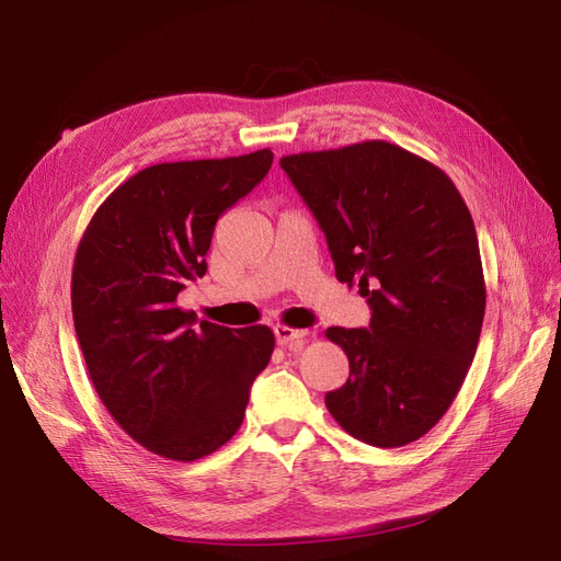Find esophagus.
<instances>
[{"instance_id":"1","label":"esophagus","mask_w":561,"mask_h":561,"mask_svg":"<svg viewBox=\"0 0 561 561\" xmlns=\"http://www.w3.org/2000/svg\"><path fill=\"white\" fill-rule=\"evenodd\" d=\"M274 334H276V342H278L280 346L301 348L304 342H307L309 330H297V328H290V325H276V328H274Z\"/></svg>"}]
</instances>
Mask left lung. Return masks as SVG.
Returning a JSON list of instances; mask_svg holds the SVG:
<instances>
[{
  "instance_id": "obj_1",
  "label": "left lung",
  "mask_w": 561,
  "mask_h": 561,
  "mask_svg": "<svg viewBox=\"0 0 561 561\" xmlns=\"http://www.w3.org/2000/svg\"><path fill=\"white\" fill-rule=\"evenodd\" d=\"M280 168L325 231L336 278L371 309L369 328L325 332L351 367L328 410L360 443L410 445L445 416L480 342L486 290L466 201L445 171L383 140Z\"/></svg>"
}]
</instances>
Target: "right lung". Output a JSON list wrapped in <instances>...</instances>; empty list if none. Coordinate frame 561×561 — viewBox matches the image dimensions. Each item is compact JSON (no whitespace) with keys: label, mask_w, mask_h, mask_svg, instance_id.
Here are the masks:
<instances>
[{"label":"right lung","mask_w":561,"mask_h":561,"mask_svg":"<svg viewBox=\"0 0 561 561\" xmlns=\"http://www.w3.org/2000/svg\"><path fill=\"white\" fill-rule=\"evenodd\" d=\"M274 151L157 163L105 198L81 236L72 316L95 393L135 443L196 461L241 428L274 353L266 325L231 330L178 307L206 274L219 215L268 173Z\"/></svg>","instance_id":"right-lung-1"}]
</instances>
